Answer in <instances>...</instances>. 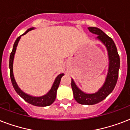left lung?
Listing matches in <instances>:
<instances>
[{"mask_svg": "<svg viewBox=\"0 0 130 130\" xmlns=\"http://www.w3.org/2000/svg\"><path fill=\"white\" fill-rule=\"evenodd\" d=\"M88 30L89 32L98 35L97 38L106 45L108 50L110 62L106 82L99 91L92 94H87L81 91L76 87L72 79L71 81V87L74 99L78 103L85 105H93L105 99L114 89L118 79L120 58L117 52L116 45L110 37L98 28L89 27L88 28Z\"/></svg>", "mask_w": 130, "mask_h": 130, "instance_id": "obj_1", "label": "left lung"}]
</instances>
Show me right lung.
Listing matches in <instances>:
<instances>
[{"mask_svg": "<svg viewBox=\"0 0 130 130\" xmlns=\"http://www.w3.org/2000/svg\"><path fill=\"white\" fill-rule=\"evenodd\" d=\"M32 28L28 29V30L26 32L23 34L22 35H26L28 32H29L31 30H32ZM20 37L21 36H20L19 37L17 38L15 42L14 43L13 45V50H12L11 53V55H10V58H9V68H10V77H11V81L12 85L13 86L14 89L15 90V91L19 94V95L21 96V97L23 98V99L25 100L27 102H28L29 104H31L34 106H47L51 105V104L53 103L55 100H56V93H57V89H58V87H59V85H60V80H61V78L62 77V76L64 75V74H59L57 77H56V80L54 81V83L52 87H51V90L48 92V93H47L46 95H43V96H41V97H32V96H30V95H28L26 94L25 93H24L22 90H20V89L18 87V86L16 84L15 81V79H14L13 74V58L14 55H15V53L16 51V47H17V45L18 44V42L20 41Z\"/></svg>", "mask_w": 130, "mask_h": 130, "instance_id": "add662e5", "label": "right lung"}]
</instances>
